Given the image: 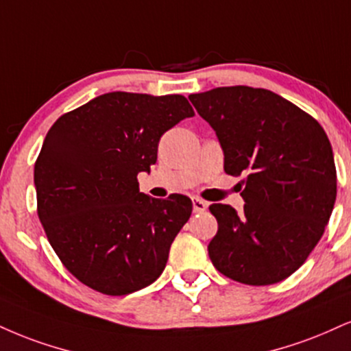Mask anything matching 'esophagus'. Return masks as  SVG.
Returning a JSON list of instances; mask_svg holds the SVG:
<instances>
[{
	"mask_svg": "<svg viewBox=\"0 0 351 351\" xmlns=\"http://www.w3.org/2000/svg\"><path fill=\"white\" fill-rule=\"evenodd\" d=\"M206 209H208V202L199 199V197H193V210H194V213L201 214V213H204Z\"/></svg>",
	"mask_w": 351,
	"mask_h": 351,
	"instance_id": "1",
	"label": "esophagus"
}]
</instances>
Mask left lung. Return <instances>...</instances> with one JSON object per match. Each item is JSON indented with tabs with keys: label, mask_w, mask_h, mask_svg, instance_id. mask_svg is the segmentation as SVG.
<instances>
[{
	"label": "left lung",
	"mask_w": 351,
	"mask_h": 351,
	"mask_svg": "<svg viewBox=\"0 0 351 351\" xmlns=\"http://www.w3.org/2000/svg\"><path fill=\"white\" fill-rule=\"evenodd\" d=\"M223 150L227 175H243V213L210 204L219 229L208 252L230 280L267 286L291 276L322 237L337 197L327 134L314 117L263 88L222 86L189 96Z\"/></svg>",
	"instance_id": "obj_1"
}]
</instances>
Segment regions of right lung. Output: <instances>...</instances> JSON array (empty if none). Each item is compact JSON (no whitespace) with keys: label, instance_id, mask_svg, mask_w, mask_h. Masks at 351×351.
<instances>
[{"label":"right lung","instance_id":"add662e5","mask_svg":"<svg viewBox=\"0 0 351 351\" xmlns=\"http://www.w3.org/2000/svg\"><path fill=\"white\" fill-rule=\"evenodd\" d=\"M191 116L181 95L112 91L45 135L34 167L37 214L63 267L88 288L124 296L162 274L193 202L147 196L137 175L157 162L160 137Z\"/></svg>","mask_w":351,"mask_h":351}]
</instances>
